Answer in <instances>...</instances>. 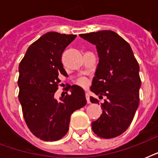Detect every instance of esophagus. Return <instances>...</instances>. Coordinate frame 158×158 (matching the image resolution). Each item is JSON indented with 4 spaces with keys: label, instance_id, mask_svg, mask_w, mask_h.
<instances>
[{
    "label": "esophagus",
    "instance_id": "1",
    "mask_svg": "<svg viewBox=\"0 0 158 158\" xmlns=\"http://www.w3.org/2000/svg\"><path fill=\"white\" fill-rule=\"evenodd\" d=\"M85 96H86L87 102H88V103H90V100H89V93H86V94H85Z\"/></svg>",
    "mask_w": 158,
    "mask_h": 158
}]
</instances>
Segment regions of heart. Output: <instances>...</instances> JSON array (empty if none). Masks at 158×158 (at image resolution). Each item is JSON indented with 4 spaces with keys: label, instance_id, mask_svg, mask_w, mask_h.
<instances>
[{
    "label": "heart",
    "instance_id": "b5f03b06",
    "mask_svg": "<svg viewBox=\"0 0 158 158\" xmlns=\"http://www.w3.org/2000/svg\"><path fill=\"white\" fill-rule=\"evenodd\" d=\"M78 83H79V84L82 85V86H86L87 84H88V80L86 79H84V78H81V79H79Z\"/></svg>",
    "mask_w": 158,
    "mask_h": 158
}]
</instances>
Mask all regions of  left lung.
I'll use <instances>...</instances> for the list:
<instances>
[{
	"mask_svg": "<svg viewBox=\"0 0 158 158\" xmlns=\"http://www.w3.org/2000/svg\"><path fill=\"white\" fill-rule=\"evenodd\" d=\"M79 37L96 46L99 62L90 88L102 103V114L92 122L98 137L112 139L127 130L139 104V65L130 44L117 33L102 30ZM93 103L98 99L90 97Z\"/></svg>",
	"mask_w": 158,
	"mask_h": 158,
	"instance_id": "1",
	"label": "left lung"
}]
</instances>
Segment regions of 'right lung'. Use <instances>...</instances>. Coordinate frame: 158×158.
<instances>
[{
	"mask_svg": "<svg viewBox=\"0 0 158 158\" xmlns=\"http://www.w3.org/2000/svg\"><path fill=\"white\" fill-rule=\"evenodd\" d=\"M74 34L49 32L32 43L19 63V100L30 131L44 141H56L66 135L70 115L86 105L84 89L69 86L70 94L54 98L58 89V76H66L61 56L74 40Z\"/></svg>",
	"mask_w": 158,
	"mask_h": 158,
	"instance_id": "right-lung-1",
	"label": "right lung"
}]
</instances>
